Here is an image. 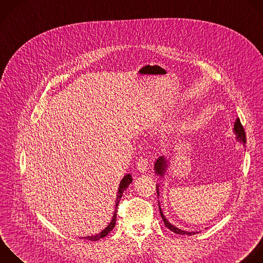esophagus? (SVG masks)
<instances>
[{
  "instance_id": "esophagus-1",
  "label": "esophagus",
  "mask_w": 263,
  "mask_h": 263,
  "mask_svg": "<svg viewBox=\"0 0 263 263\" xmlns=\"http://www.w3.org/2000/svg\"><path fill=\"white\" fill-rule=\"evenodd\" d=\"M137 169L140 171V172H144V171H146V169H147V161H146V159L145 158H143V157H141V158H139V160L137 161Z\"/></svg>"
}]
</instances>
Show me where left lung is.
Instances as JSON below:
<instances>
[{
    "label": "left lung",
    "mask_w": 263,
    "mask_h": 263,
    "mask_svg": "<svg viewBox=\"0 0 263 263\" xmlns=\"http://www.w3.org/2000/svg\"><path fill=\"white\" fill-rule=\"evenodd\" d=\"M233 130H234V132H235V134H236V138H237L243 145H246V141H247V140H246L245 129H243V127H242V125H241V123H240V121H239L238 119L236 120V122H235V124H234ZM166 168H167V162H166V159L164 158V156H162V157H160V158L156 161V163H155V170H156L155 172L158 174V176L163 177V174H164ZM157 193H158V195H159L158 187H157ZM159 210H160V215H161L162 220L164 221L165 226H166L169 230H171L172 232L177 233V234H187V235H193V234L198 233V232H189V231H185V230L179 229V228H177L176 226L171 225V224L166 220V218L163 216V213H162V211H161L160 205H159Z\"/></svg>",
    "instance_id": "1"
}]
</instances>
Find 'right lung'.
Returning <instances> with one entry per match:
<instances>
[{"label": "right lung", "mask_w": 263, "mask_h": 263, "mask_svg": "<svg viewBox=\"0 0 263 263\" xmlns=\"http://www.w3.org/2000/svg\"><path fill=\"white\" fill-rule=\"evenodd\" d=\"M131 183H132V178H131L130 174H127V176H125L124 179L121 181L120 188H119V192H118V196H117L116 210H115V213H114L112 220H111V222L108 224V226H107L104 230H102L99 234H96V235H94V236H84V237H82V238H84V239H90V240H94V241H95V240H98V239H100V238L105 237V236L114 229V227L116 226V221H117L118 205H119V203H120V200H121V198H122V195H123L124 191L128 188V186H129Z\"/></svg>", "instance_id": "1"}]
</instances>
